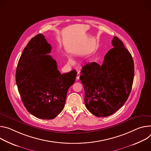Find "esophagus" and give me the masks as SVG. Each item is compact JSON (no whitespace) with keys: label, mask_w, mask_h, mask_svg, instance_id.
I'll use <instances>...</instances> for the list:
<instances>
[{"label":"esophagus","mask_w":151,"mask_h":151,"mask_svg":"<svg viewBox=\"0 0 151 151\" xmlns=\"http://www.w3.org/2000/svg\"><path fill=\"white\" fill-rule=\"evenodd\" d=\"M80 76V74L79 72H78V73H77V77H76V79H77V80H79Z\"/></svg>","instance_id":"esophagus-1"}]
</instances>
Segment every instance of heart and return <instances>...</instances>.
Wrapping results in <instances>:
<instances>
[{"label":"heart","mask_w":151,"mask_h":151,"mask_svg":"<svg viewBox=\"0 0 151 151\" xmlns=\"http://www.w3.org/2000/svg\"><path fill=\"white\" fill-rule=\"evenodd\" d=\"M68 63H70V64H71V63H73V60L71 59V58H69L68 59Z\"/></svg>","instance_id":"obj_1"}]
</instances>
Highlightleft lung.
<instances>
[{
	"label": "left lung",
	"mask_w": 151,
	"mask_h": 151,
	"mask_svg": "<svg viewBox=\"0 0 151 151\" xmlns=\"http://www.w3.org/2000/svg\"><path fill=\"white\" fill-rule=\"evenodd\" d=\"M113 48L101 65L89 63L82 67L80 79L85 89L87 109L97 117L113 114L125 104L132 89L134 65L131 53L116 37Z\"/></svg>",
	"instance_id": "left-lung-1"
}]
</instances>
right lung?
<instances>
[{
  "label": "right lung",
  "mask_w": 151,
  "mask_h": 151,
  "mask_svg": "<svg viewBox=\"0 0 151 151\" xmlns=\"http://www.w3.org/2000/svg\"><path fill=\"white\" fill-rule=\"evenodd\" d=\"M51 45L42 34L32 38L24 48L16 70L15 81L27 110L38 118L53 119L63 109L67 92L76 71L61 74L47 54Z\"/></svg>",
  "instance_id": "right-lung-1"
}]
</instances>
